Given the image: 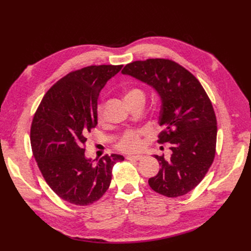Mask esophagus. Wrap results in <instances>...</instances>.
<instances>
[{
    "label": "esophagus",
    "instance_id": "esophagus-1",
    "mask_svg": "<svg viewBox=\"0 0 251 251\" xmlns=\"http://www.w3.org/2000/svg\"><path fill=\"white\" fill-rule=\"evenodd\" d=\"M143 158H144L143 155H127L126 156V159H128V160H141Z\"/></svg>",
    "mask_w": 251,
    "mask_h": 251
}]
</instances>
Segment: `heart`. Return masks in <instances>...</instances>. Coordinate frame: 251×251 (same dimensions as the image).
I'll return each instance as SVG.
<instances>
[{"label": "heart", "mask_w": 251, "mask_h": 251, "mask_svg": "<svg viewBox=\"0 0 251 251\" xmlns=\"http://www.w3.org/2000/svg\"><path fill=\"white\" fill-rule=\"evenodd\" d=\"M134 93H141V91L138 89H132L127 92V95H131ZM97 116H98V120L101 121L103 119V107L102 104H100L98 107V111H97ZM141 144V140H140V134L138 132L135 131H128L126 134H124L123 137H121L119 143H118V148L121 151H136L140 148Z\"/></svg>", "instance_id": "1"}]
</instances>
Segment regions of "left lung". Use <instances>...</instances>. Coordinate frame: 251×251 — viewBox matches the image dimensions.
<instances>
[{
  "mask_svg": "<svg viewBox=\"0 0 251 251\" xmlns=\"http://www.w3.org/2000/svg\"><path fill=\"white\" fill-rule=\"evenodd\" d=\"M124 75L147 83L160 98L158 142H170L172 155H153L160 164L149 184L156 193L175 198L191 192L214 161L217 119L199 80L170 59L150 58L127 64Z\"/></svg>",
  "mask_w": 251,
  "mask_h": 251,
  "instance_id": "8db88e82",
  "label": "left lung"
}]
</instances>
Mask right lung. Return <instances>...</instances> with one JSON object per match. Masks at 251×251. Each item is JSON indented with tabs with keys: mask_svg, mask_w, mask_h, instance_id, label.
I'll return each mask as SVG.
<instances>
[{
	"mask_svg": "<svg viewBox=\"0 0 251 251\" xmlns=\"http://www.w3.org/2000/svg\"><path fill=\"white\" fill-rule=\"evenodd\" d=\"M123 65L90 66L69 73L53 86L32 120L31 147L39 169L63 200L89 205L100 200L112 180L113 165L123 155L103 156L93 164L85 154L87 135L97 126L100 90Z\"/></svg>",
	"mask_w": 251,
	"mask_h": 251,
	"instance_id": "add662e5",
	"label": "right lung"
}]
</instances>
